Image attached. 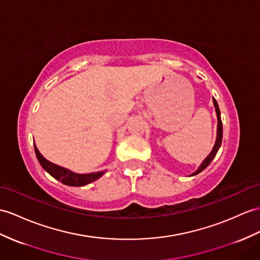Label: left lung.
<instances>
[{"label":"left lung","instance_id":"left-lung-1","mask_svg":"<svg viewBox=\"0 0 260 260\" xmlns=\"http://www.w3.org/2000/svg\"><path fill=\"white\" fill-rule=\"evenodd\" d=\"M213 104H214L215 111H216V116H217V136H216V141H215V144H214V147H213V150L211 151V153L208 154L205 157V160L201 163V166L198 168V170H196L195 172L192 173L189 176H194L196 174L201 173L202 171H203L204 169H206L208 166H210V163L213 161L215 155H216V153H217L218 149L220 148L221 139H223V123H221V120H220V111H219V108H218V105L216 103V100L214 99V97H213Z\"/></svg>","mask_w":260,"mask_h":260}]
</instances>
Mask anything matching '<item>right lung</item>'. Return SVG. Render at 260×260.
Returning a JSON list of instances; mask_svg holds the SVG:
<instances>
[{
    "instance_id": "add662e5",
    "label": "right lung",
    "mask_w": 260,
    "mask_h": 260,
    "mask_svg": "<svg viewBox=\"0 0 260 260\" xmlns=\"http://www.w3.org/2000/svg\"><path fill=\"white\" fill-rule=\"evenodd\" d=\"M34 149H35L37 160H39V162L41 163V166L43 167V169L45 170L47 173L52 175L54 179L58 180L59 182H61L62 184H65V185H68V186H84V185L89 184V183H91L93 181L98 180L99 178H101V176H103L106 173V171H100V172H92V173H86V174L75 173L71 170L59 167V166H57V164L46 160L45 157H44L41 154V152L39 151V149L36 148V144H34Z\"/></svg>"
}]
</instances>
